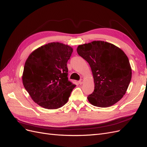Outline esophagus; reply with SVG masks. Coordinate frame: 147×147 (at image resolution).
Returning <instances> with one entry per match:
<instances>
[{
	"label": "esophagus",
	"mask_w": 147,
	"mask_h": 147,
	"mask_svg": "<svg viewBox=\"0 0 147 147\" xmlns=\"http://www.w3.org/2000/svg\"><path fill=\"white\" fill-rule=\"evenodd\" d=\"M83 82H84L83 79H80V81H79V84H82L83 83Z\"/></svg>",
	"instance_id": "obj_1"
}]
</instances>
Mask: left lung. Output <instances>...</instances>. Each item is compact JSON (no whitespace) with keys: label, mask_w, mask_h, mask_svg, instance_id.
<instances>
[{"label":"left lung","mask_w":147,"mask_h":147,"mask_svg":"<svg viewBox=\"0 0 147 147\" xmlns=\"http://www.w3.org/2000/svg\"><path fill=\"white\" fill-rule=\"evenodd\" d=\"M77 52L91 68L95 84L87 99L92 105L111 107L123 97L132 78V69L122 50L102 40L79 45Z\"/></svg>","instance_id":"obj_1"}]
</instances>
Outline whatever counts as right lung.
Returning <instances> with one entry per match:
<instances>
[{
	"instance_id": "right-lung-1",
	"label": "right lung",
	"mask_w": 147,
	"mask_h": 147,
	"mask_svg": "<svg viewBox=\"0 0 147 147\" xmlns=\"http://www.w3.org/2000/svg\"><path fill=\"white\" fill-rule=\"evenodd\" d=\"M72 47L51 42L33 51L25 62L23 86L31 98L46 109H57L65 105L76 85L68 81L67 62Z\"/></svg>"
}]
</instances>
